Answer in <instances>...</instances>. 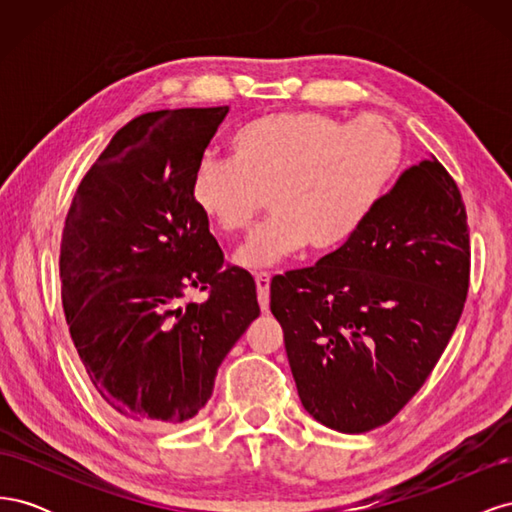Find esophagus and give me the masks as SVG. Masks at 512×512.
Segmentation results:
<instances>
[{"label":"esophagus","instance_id":"esophagus-1","mask_svg":"<svg viewBox=\"0 0 512 512\" xmlns=\"http://www.w3.org/2000/svg\"><path fill=\"white\" fill-rule=\"evenodd\" d=\"M269 286H271V273L260 271L256 273V290H258V303L262 312L269 309Z\"/></svg>","mask_w":512,"mask_h":512}]
</instances>
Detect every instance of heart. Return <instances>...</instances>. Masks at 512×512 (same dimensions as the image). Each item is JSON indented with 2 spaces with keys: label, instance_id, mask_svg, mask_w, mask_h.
I'll return each mask as SVG.
<instances>
[{
  "label": "heart",
  "instance_id": "1",
  "mask_svg": "<svg viewBox=\"0 0 512 512\" xmlns=\"http://www.w3.org/2000/svg\"><path fill=\"white\" fill-rule=\"evenodd\" d=\"M404 145L389 121L344 123L316 111H288L245 123L230 158L205 156L194 168L192 198L224 235L252 226L237 252L247 269L275 265L309 243L333 250L356 235L397 175Z\"/></svg>",
  "mask_w": 512,
  "mask_h": 512
}]
</instances>
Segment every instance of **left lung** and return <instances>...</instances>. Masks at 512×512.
<instances>
[{
	"mask_svg": "<svg viewBox=\"0 0 512 512\" xmlns=\"http://www.w3.org/2000/svg\"><path fill=\"white\" fill-rule=\"evenodd\" d=\"M468 288L466 205L448 170L423 160L344 245L273 277L271 312L303 408L344 433L389 423L440 361Z\"/></svg>",
	"mask_w": 512,
	"mask_h": 512,
	"instance_id": "obj_1",
	"label": "left lung"
}]
</instances>
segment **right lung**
<instances>
[{"instance_id":"add662e5","label":"right lung","mask_w":512,"mask_h":512,"mask_svg":"<svg viewBox=\"0 0 512 512\" xmlns=\"http://www.w3.org/2000/svg\"><path fill=\"white\" fill-rule=\"evenodd\" d=\"M228 106L126 123L87 170L61 232V301L91 384L119 414L173 427L205 408L224 356L258 318L254 277L224 262L192 198ZM208 290L203 304L188 289Z\"/></svg>"}]
</instances>
